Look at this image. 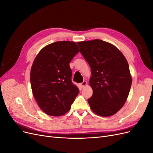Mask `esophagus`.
<instances>
[{"instance_id": "1", "label": "esophagus", "mask_w": 153, "mask_h": 153, "mask_svg": "<svg viewBox=\"0 0 153 153\" xmlns=\"http://www.w3.org/2000/svg\"><path fill=\"white\" fill-rule=\"evenodd\" d=\"M87 85V82L85 80H84L82 83H80V86L82 88H84Z\"/></svg>"}]
</instances>
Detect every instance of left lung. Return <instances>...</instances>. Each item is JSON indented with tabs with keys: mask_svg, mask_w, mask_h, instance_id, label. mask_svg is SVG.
I'll list each match as a JSON object with an SVG mask.
<instances>
[{
	"mask_svg": "<svg viewBox=\"0 0 153 153\" xmlns=\"http://www.w3.org/2000/svg\"><path fill=\"white\" fill-rule=\"evenodd\" d=\"M78 45L91 69V108L103 117L116 114L126 102L132 82L126 58L115 46L100 39Z\"/></svg>",
	"mask_w": 153,
	"mask_h": 153,
	"instance_id": "1",
	"label": "left lung"
}]
</instances>
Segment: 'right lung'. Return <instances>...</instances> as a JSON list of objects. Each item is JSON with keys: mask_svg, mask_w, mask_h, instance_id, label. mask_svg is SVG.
Here are the masks:
<instances>
[{"mask_svg": "<svg viewBox=\"0 0 153 153\" xmlns=\"http://www.w3.org/2000/svg\"><path fill=\"white\" fill-rule=\"evenodd\" d=\"M78 52L76 43L57 41L41 50L32 64V93L40 108L49 115L65 114L79 93L71 81L69 67V62Z\"/></svg>", "mask_w": 153, "mask_h": 153, "instance_id": "1", "label": "right lung"}]
</instances>
